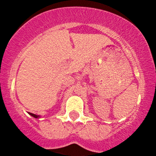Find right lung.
Here are the masks:
<instances>
[{
  "label": "right lung",
  "instance_id": "1",
  "mask_svg": "<svg viewBox=\"0 0 156 156\" xmlns=\"http://www.w3.org/2000/svg\"><path fill=\"white\" fill-rule=\"evenodd\" d=\"M29 114L31 115H32V116H33V117H35V118H37V115H35V114H33V113H30V112H29Z\"/></svg>",
  "mask_w": 156,
  "mask_h": 156
}]
</instances>
